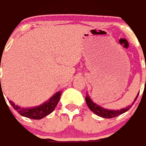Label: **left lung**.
<instances>
[{
	"label": "left lung",
	"instance_id": "1",
	"mask_svg": "<svg viewBox=\"0 0 146 146\" xmlns=\"http://www.w3.org/2000/svg\"><path fill=\"white\" fill-rule=\"evenodd\" d=\"M146 82V80H145ZM138 96V95H137ZM137 96L136 97V99L137 98ZM136 99L134 101H136ZM86 104L88 105L89 108L94 113H95L96 115H98L101 117L105 118V119H111V118H115L116 116H119V115L124 113L127 111H128L130 108H131V106L133 105H129L127 108H123V109H120V110H117V111H114V110H108V109H105V108H103L100 107L99 105L96 104L95 103H94L92 100L90 98V97L86 94Z\"/></svg>",
	"mask_w": 146,
	"mask_h": 146
}]
</instances>
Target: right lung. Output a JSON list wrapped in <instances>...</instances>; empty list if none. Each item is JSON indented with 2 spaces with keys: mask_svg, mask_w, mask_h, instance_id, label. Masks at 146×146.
Masks as SVG:
<instances>
[{
  "mask_svg": "<svg viewBox=\"0 0 146 146\" xmlns=\"http://www.w3.org/2000/svg\"><path fill=\"white\" fill-rule=\"evenodd\" d=\"M2 90L1 91V94H3ZM62 92L59 91L57 92L56 94H54L52 97L48 101L45 102L44 104H42L40 106L35 107V108H22L19 107L17 105H15L12 101H9L10 104L12 105L14 109L18 111V113L25 116L29 119H41L42 118L45 117L46 115H48L51 113L52 111H53L56 108V106L58 104L59 101L60 99V96H61ZM4 97V96H3Z\"/></svg>",
  "mask_w": 146,
  "mask_h": 146,
  "instance_id": "1",
  "label": "right lung"
}]
</instances>
